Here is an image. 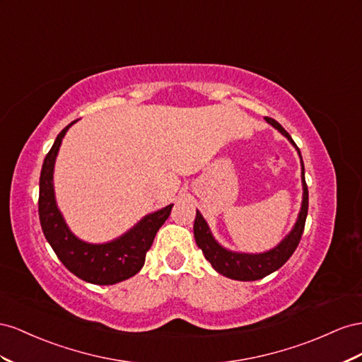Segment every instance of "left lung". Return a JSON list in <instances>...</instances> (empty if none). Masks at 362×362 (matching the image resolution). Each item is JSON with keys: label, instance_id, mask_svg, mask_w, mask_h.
<instances>
[{"label": "left lung", "instance_id": "1", "mask_svg": "<svg viewBox=\"0 0 362 362\" xmlns=\"http://www.w3.org/2000/svg\"><path fill=\"white\" fill-rule=\"evenodd\" d=\"M267 122H270L273 127H276L279 132L285 135L293 146L297 148L296 142L290 136L281 124L274 121L273 118H265ZM298 151V148H297ZM300 154V151H298ZM302 183H303V202H302V209L298 214L297 223L294 229L290 232V235L274 247L273 250L259 253V255H247V253H235L223 249V247L214 240L211 235V230L208 224H206L202 214L197 211L194 221V238L195 243L202 249L206 259L211 262V265L215 268L220 274L235 279V281H257V279H262L273 272L279 270L288 259H290L291 255L296 252L298 243L305 230V221L308 215V187L305 180V167L302 162Z\"/></svg>", "mask_w": 362, "mask_h": 362}]
</instances>
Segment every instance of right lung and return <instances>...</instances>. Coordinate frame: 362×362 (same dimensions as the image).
<instances>
[{"mask_svg": "<svg viewBox=\"0 0 362 362\" xmlns=\"http://www.w3.org/2000/svg\"><path fill=\"white\" fill-rule=\"evenodd\" d=\"M62 130L44 159L39 179V220L51 249L68 270L95 285H113L135 276L146 262L159 227L170 216L173 204L147 215L132 230L107 244H88L76 238L64 221L54 200L53 170L59 147L68 129Z\"/></svg>", "mask_w": 362, "mask_h": 362, "instance_id": "1", "label": "right lung"}]
</instances>
